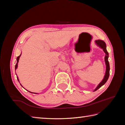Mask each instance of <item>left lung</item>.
Segmentation results:
<instances>
[{
	"label": "left lung",
	"instance_id": "1",
	"mask_svg": "<svg viewBox=\"0 0 125 125\" xmlns=\"http://www.w3.org/2000/svg\"><path fill=\"white\" fill-rule=\"evenodd\" d=\"M95 43L100 48H102L104 51V52L106 54L105 57V62L106 64V72H105V74L104 79H103L102 81L100 82V84L98 85V86L95 88V89L94 90V91H96L98 90V89H99L101 87V86H102L104 84H105L106 82H107V79H108V78L109 77V74H110V65H109V62L108 61L109 53L106 50V46L105 42L104 41H103V40H96Z\"/></svg>",
	"mask_w": 125,
	"mask_h": 125
}]
</instances>
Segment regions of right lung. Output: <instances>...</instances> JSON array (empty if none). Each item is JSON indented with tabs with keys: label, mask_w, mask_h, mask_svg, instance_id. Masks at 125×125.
<instances>
[{
	"label": "right lung",
	"mask_w": 125,
	"mask_h": 125,
	"mask_svg": "<svg viewBox=\"0 0 125 125\" xmlns=\"http://www.w3.org/2000/svg\"><path fill=\"white\" fill-rule=\"evenodd\" d=\"M21 54L19 56H18V57H17V59H16V60H17V63H16V65H15V70H16V69L17 68V67H18V62H19V58H20V57L21 56ZM17 79H18V81L19 82V79H18V77H17ZM22 86V85H21ZM30 93H31V92H30Z\"/></svg>",
	"instance_id": "add662e5"
}]
</instances>
